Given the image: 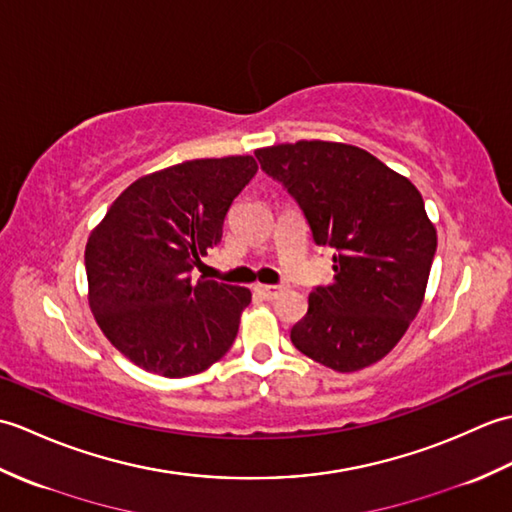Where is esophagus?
Listing matches in <instances>:
<instances>
[{
	"mask_svg": "<svg viewBox=\"0 0 512 512\" xmlns=\"http://www.w3.org/2000/svg\"><path fill=\"white\" fill-rule=\"evenodd\" d=\"M284 290H286V284H277V286L257 284V286H255V292H257V295H262V297H264V299H268V301L277 299V297H279V292H284Z\"/></svg>",
	"mask_w": 512,
	"mask_h": 512,
	"instance_id": "esophagus-1",
	"label": "esophagus"
}]
</instances>
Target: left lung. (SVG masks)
Instances as JSON below:
<instances>
[{"label":"left lung","instance_id":"left-lung-1","mask_svg":"<svg viewBox=\"0 0 512 512\" xmlns=\"http://www.w3.org/2000/svg\"><path fill=\"white\" fill-rule=\"evenodd\" d=\"M255 156L295 198L314 244L334 250V281L310 292L292 345L334 372L374 365L407 332L427 290L438 237L420 191L343 143L299 140Z\"/></svg>","mask_w":512,"mask_h":512}]
</instances>
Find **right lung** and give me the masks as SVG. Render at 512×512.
Returning a JSON list of instances; mask_svg holds the SVG:
<instances>
[{"label": "right lung", "mask_w": 512, "mask_h": 512, "mask_svg": "<svg viewBox=\"0 0 512 512\" xmlns=\"http://www.w3.org/2000/svg\"><path fill=\"white\" fill-rule=\"evenodd\" d=\"M257 173L253 156L187 160L118 195L85 246L90 308L145 372L200 374L231 350L250 290L191 270L220 244L224 217Z\"/></svg>", "instance_id": "1"}]
</instances>
